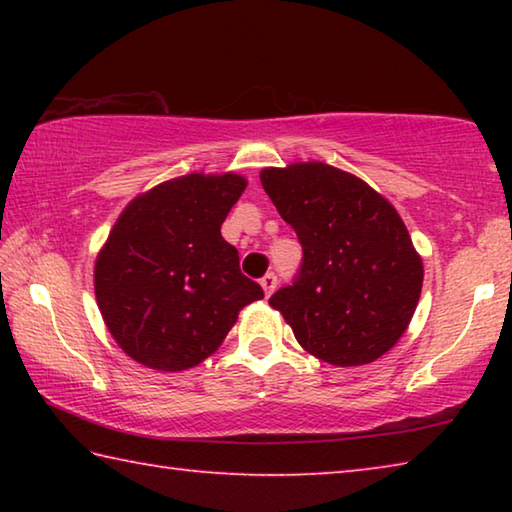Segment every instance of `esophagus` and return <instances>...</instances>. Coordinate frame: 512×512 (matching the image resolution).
Listing matches in <instances>:
<instances>
[{"label":"esophagus","instance_id":"1","mask_svg":"<svg viewBox=\"0 0 512 512\" xmlns=\"http://www.w3.org/2000/svg\"><path fill=\"white\" fill-rule=\"evenodd\" d=\"M259 284H262V289H264L266 298H268L275 291V287H277V275L275 273H266L262 280H259Z\"/></svg>","mask_w":512,"mask_h":512}]
</instances>
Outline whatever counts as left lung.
Here are the masks:
<instances>
[{
  "instance_id": "obj_1",
  "label": "left lung",
  "mask_w": 512,
  "mask_h": 512,
  "mask_svg": "<svg viewBox=\"0 0 512 512\" xmlns=\"http://www.w3.org/2000/svg\"><path fill=\"white\" fill-rule=\"evenodd\" d=\"M259 178L302 246L298 275L268 305L318 359H379L406 332L422 291V259L400 214L363 180L323 162L264 169Z\"/></svg>"
}]
</instances>
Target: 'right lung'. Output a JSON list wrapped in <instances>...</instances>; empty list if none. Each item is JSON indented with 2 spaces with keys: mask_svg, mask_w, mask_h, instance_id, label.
<instances>
[{
  "mask_svg": "<svg viewBox=\"0 0 512 512\" xmlns=\"http://www.w3.org/2000/svg\"><path fill=\"white\" fill-rule=\"evenodd\" d=\"M244 189L237 173H189L121 212L94 264V293L112 339L142 366H196L223 343L239 311L264 298L221 237Z\"/></svg>",
  "mask_w": 512,
  "mask_h": 512,
  "instance_id": "add662e5",
  "label": "right lung"
}]
</instances>
